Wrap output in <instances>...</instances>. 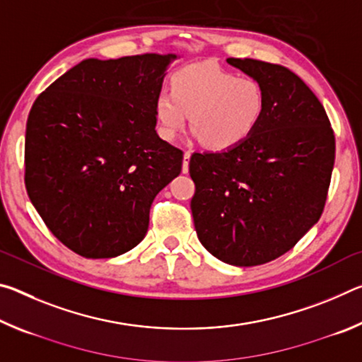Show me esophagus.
I'll return each instance as SVG.
<instances>
[{
  "instance_id": "obj_1",
  "label": "esophagus",
  "mask_w": 362,
  "mask_h": 362,
  "mask_svg": "<svg viewBox=\"0 0 362 362\" xmlns=\"http://www.w3.org/2000/svg\"><path fill=\"white\" fill-rule=\"evenodd\" d=\"M189 156H192V153H189V151H185V153H183V164H182V173H183V174H188Z\"/></svg>"
}]
</instances>
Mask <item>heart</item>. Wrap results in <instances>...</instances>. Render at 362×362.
<instances>
[{
    "label": "heart",
    "mask_w": 362,
    "mask_h": 362,
    "mask_svg": "<svg viewBox=\"0 0 362 362\" xmlns=\"http://www.w3.org/2000/svg\"><path fill=\"white\" fill-rule=\"evenodd\" d=\"M170 84L173 93L161 90L155 99L158 131L166 140L177 139L189 119L193 134L206 148L228 151L246 142L265 115L262 86L217 65L183 66Z\"/></svg>",
    "instance_id": "obj_1"
}]
</instances>
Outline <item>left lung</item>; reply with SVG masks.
I'll return each instance as SVG.
<instances>
[{"label":"left lung","instance_id":"obj_1","mask_svg":"<svg viewBox=\"0 0 362 362\" xmlns=\"http://www.w3.org/2000/svg\"><path fill=\"white\" fill-rule=\"evenodd\" d=\"M265 93L260 126L228 151L193 153L194 230L216 259L255 267L278 259L320 220L335 159L326 110L296 73L226 59Z\"/></svg>","mask_w":362,"mask_h":362}]
</instances>
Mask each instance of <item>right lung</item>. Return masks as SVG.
I'll list each match as a JSON object with an SVG mask.
<instances>
[{"mask_svg": "<svg viewBox=\"0 0 362 362\" xmlns=\"http://www.w3.org/2000/svg\"><path fill=\"white\" fill-rule=\"evenodd\" d=\"M177 54L86 59L35 100L25 134L30 201L60 243L112 259L144 240L183 153L156 134L155 99Z\"/></svg>", "mask_w": 362, "mask_h": 362, "instance_id": "obj_1", "label": "right lung"}]
</instances>
